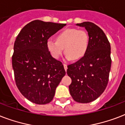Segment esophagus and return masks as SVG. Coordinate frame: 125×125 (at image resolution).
<instances>
[{
    "label": "esophagus",
    "instance_id": "esophagus-1",
    "mask_svg": "<svg viewBox=\"0 0 125 125\" xmlns=\"http://www.w3.org/2000/svg\"><path fill=\"white\" fill-rule=\"evenodd\" d=\"M63 66H64V70H67V64H63Z\"/></svg>",
    "mask_w": 125,
    "mask_h": 125
}]
</instances>
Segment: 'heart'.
Listing matches in <instances>:
<instances>
[{"mask_svg": "<svg viewBox=\"0 0 125 125\" xmlns=\"http://www.w3.org/2000/svg\"><path fill=\"white\" fill-rule=\"evenodd\" d=\"M89 42V35L85 30L72 28L60 32L57 36V42L48 40L47 47L55 59H59L64 49L67 59L78 61L86 54Z\"/></svg>", "mask_w": 125, "mask_h": 125, "instance_id": "obj_1", "label": "heart"}]
</instances>
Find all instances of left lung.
<instances>
[{
  "mask_svg": "<svg viewBox=\"0 0 125 125\" xmlns=\"http://www.w3.org/2000/svg\"><path fill=\"white\" fill-rule=\"evenodd\" d=\"M85 28L89 35V49L85 55L68 65L67 74L72 79L70 93L80 103L95 100L106 89L112 64L110 42L100 28L91 22L76 24Z\"/></svg>",
  "mask_w": 125,
  "mask_h": 125,
  "instance_id": "left-lung-1",
  "label": "left lung"
}]
</instances>
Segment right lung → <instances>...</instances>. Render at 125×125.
Returning a JSON list of instances; mask_svg holds the SVG:
<instances>
[{"instance_id": "1", "label": "right lung", "mask_w": 125, "mask_h": 125, "mask_svg": "<svg viewBox=\"0 0 125 125\" xmlns=\"http://www.w3.org/2000/svg\"><path fill=\"white\" fill-rule=\"evenodd\" d=\"M66 24L34 20L26 25L14 42L12 67L18 89L31 102L46 104L66 74L61 62L48 51L47 40Z\"/></svg>"}]
</instances>
